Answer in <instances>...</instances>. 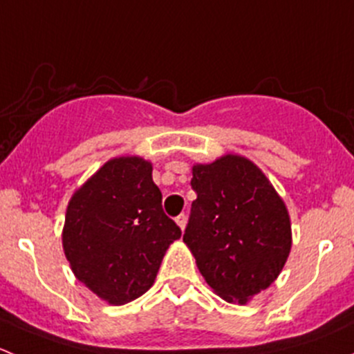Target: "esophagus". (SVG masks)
Here are the masks:
<instances>
[{"label":"esophagus","mask_w":354,"mask_h":354,"mask_svg":"<svg viewBox=\"0 0 354 354\" xmlns=\"http://www.w3.org/2000/svg\"><path fill=\"white\" fill-rule=\"evenodd\" d=\"M176 224L180 226V230L183 231L185 226H187V216H185V214H180V216L176 217Z\"/></svg>","instance_id":"34e87169"}]
</instances>
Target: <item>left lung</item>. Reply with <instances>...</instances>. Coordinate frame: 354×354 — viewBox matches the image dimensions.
I'll list each match as a JSON object with an SVG mask.
<instances>
[{
  "label": "left lung",
  "instance_id": "8db88e82",
  "mask_svg": "<svg viewBox=\"0 0 354 354\" xmlns=\"http://www.w3.org/2000/svg\"><path fill=\"white\" fill-rule=\"evenodd\" d=\"M192 203L183 241L205 283L245 305L283 270L291 250L286 203L252 160L226 154L192 167Z\"/></svg>",
  "mask_w": 354,
  "mask_h": 354
}]
</instances>
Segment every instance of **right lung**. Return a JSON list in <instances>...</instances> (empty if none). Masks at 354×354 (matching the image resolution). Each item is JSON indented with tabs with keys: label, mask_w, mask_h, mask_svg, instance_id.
Returning <instances> with one entry per match:
<instances>
[{
	"label": "right lung",
	"mask_w": 354,
	"mask_h": 354,
	"mask_svg": "<svg viewBox=\"0 0 354 354\" xmlns=\"http://www.w3.org/2000/svg\"><path fill=\"white\" fill-rule=\"evenodd\" d=\"M181 230L164 214L152 164L114 157L73 194L63 250L75 277L109 305H124L154 284Z\"/></svg>",
	"instance_id": "1"
}]
</instances>
